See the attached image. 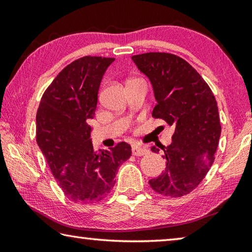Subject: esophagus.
I'll use <instances>...</instances> for the list:
<instances>
[{
    "label": "esophagus",
    "instance_id": "obj_1",
    "mask_svg": "<svg viewBox=\"0 0 252 252\" xmlns=\"http://www.w3.org/2000/svg\"><path fill=\"white\" fill-rule=\"evenodd\" d=\"M132 153H133V156H144V155H148L149 150L147 148L144 147H140V146H132Z\"/></svg>",
    "mask_w": 252,
    "mask_h": 252
}]
</instances>
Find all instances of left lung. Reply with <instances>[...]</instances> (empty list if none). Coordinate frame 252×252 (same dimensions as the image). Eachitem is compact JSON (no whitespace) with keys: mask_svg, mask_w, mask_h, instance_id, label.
<instances>
[{"mask_svg":"<svg viewBox=\"0 0 252 252\" xmlns=\"http://www.w3.org/2000/svg\"><path fill=\"white\" fill-rule=\"evenodd\" d=\"M132 61L152 84L157 100L152 117L174 127L171 144L161 148L167 167L149 185L159 194L182 197L199 186L215 161L221 134L216 97L180 57L150 52L133 55ZM151 150L160 151L156 147Z\"/></svg>","mask_w":252,"mask_h":252,"instance_id":"left-lung-1","label":"left lung"}]
</instances>
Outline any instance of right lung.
I'll list each match as a JSON object with an SVG mask.
<instances>
[{
	"label": "right lung",
	"mask_w": 252,
	"mask_h": 252,
	"mask_svg": "<svg viewBox=\"0 0 252 252\" xmlns=\"http://www.w3.org/2000/svg\"><path fill=\"white\" fill-rule=\"evenodd\" d=\"M113 58L83 57L65 66L42 96L36 142L65 197L75 203L101 201L116 183L131 146L95 151L88 121L94 117L100 83Z\"/></svg>",
	"instance_id": "obj_1"
}]
</instances>
